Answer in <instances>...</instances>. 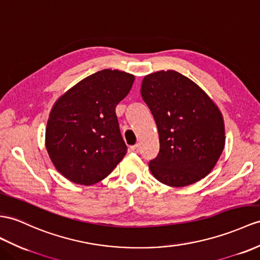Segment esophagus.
I'll return each mask as SVG.
<instances>
[{
  "mask_svg": "<svg viewBox=\"0 0 260 260\" xmlns=\"http://www.w3.org/2000/svg\"><path fill=\"white\" fill-rule=\"evenodd\" d=\"M130 149H131L132 152H135V153H138V152L140 151V144L137 143L136 145H132V147H131Z\"/></svg>",
  "mask_w": 260,
  "mask_h": 260,
  "instance_id": "34e87169",
  "label": "esophagus"
}]
</instances>
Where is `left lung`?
Segmentation results:
<instances>
[{"label":"left lung","mask_w":260,"mask_h":260,"mask_svg":"<svg viewBox=\"0 0 260 260\" xmlns=\"http://www.w3.org/2000/svg\"><path fill=\"white\" fill-rule=\"evenodd\" d=\"M140 92L159 134V154L149 162L152 175L183 187L210 174L226 140L223 115L212 98L175 71L147 75Z\"/></svg>","instance_id":"left-lung-1"}]
</instances>
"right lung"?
<instances>
[{"label": "right lung", "instance_id": "obj_1", "mask_svg": "<svg viewBox=\"0 0 260 260\" xmlns=\"http://www.w3.org/2000/svg\"><path fill=\"white\" fill-rule=\"evenodd\" d=\"M135 76L104 69L84 78L55 101L45 147L54 167L71 182L92 185L107 178L126 153L116 107Z\"/></svg>", "mask_w": 260, "mask_h": 260}]
</instances>
